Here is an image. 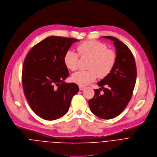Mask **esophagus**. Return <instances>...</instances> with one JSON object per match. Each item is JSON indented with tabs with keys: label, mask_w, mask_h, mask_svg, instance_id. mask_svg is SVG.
Masks as SVG:
<instances>
[{
	"label": "esophagus",
	"mask_w": 157,
	"mask_h": 157,
	"mask_svg": "<svg viewBox=\"0 0 157 157\" xmlns=\"http://www.w3.org/2000/svg\"><path fill=\"white\" fill-rule=\"evenodd\" d=\"M85 87L83 86H81V85L79 86V89H80V90H83L85 89Z\"/></svg>",
	"instance_id": "34e87169"
}]
</instances>
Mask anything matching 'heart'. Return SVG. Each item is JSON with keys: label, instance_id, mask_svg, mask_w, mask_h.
<instances>
[{"label": "heart", "instance_id": "obj_1", "mask_svg": "<svg viewBox=\"0 0 157 157\" xmlns=\"http://www.w3.org/2000/svg\"><path fill=\"white\" fill-rule=\"evenodd\" d=\"M78 54L90 57L88 69L86 71H78L72 75V80L85 86L95 81L97 77H105L113 69L116 59L115 52L107 49V46L98 41H86L77 47ZM78 55L72 50H68L64 56V62L66 67L74 71L77 68Z\"/></svg>", "mask_w": 157, "mask_h": 157}]
</instances>
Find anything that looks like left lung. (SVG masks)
Segmentation results:
<instances>
[{
	"label": "left lung",
	"mask_w": 157,
	"mask_h": 157,
	"mask_svg": "<svg viewBox=\"0 0 157 157\" xmlns=\"http://www.w3.org/2000/svg\"><path fill=\"white\" fill-rule=\"evenodd\" d=\"M102 38L113 41L116 62L110 73L97 83L101 88L94 90L95 95L88 104L95 116L110 119L120 114L129 103L136 85L137 69L134 56L126 44L114 37Z\"/></svg>",
	"instance_id": "1"
}]
</instances>
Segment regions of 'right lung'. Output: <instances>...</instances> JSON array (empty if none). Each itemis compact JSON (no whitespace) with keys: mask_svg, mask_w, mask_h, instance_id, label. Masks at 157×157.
<instances>
[{"mask_svg":"<svg viewBox=\"0 0 157 157\" xmlns=\"http://www.w3.org/2000/svg\"><path fill=\"white\" fill-rule=\"evenodd\" d=\"M78 41L49 36L36 44L25 58L22 71L24 93L31 108L45 120L65 115L79 90L76 83L64 82L69 75L64 56Z\"/></svg>","mask_w":157,"mask_h":157,"instance_id":"add662e5","label":"right lung"}]
</instances>
